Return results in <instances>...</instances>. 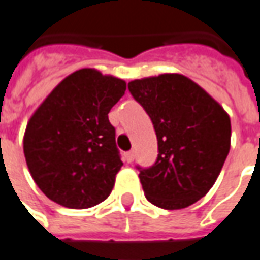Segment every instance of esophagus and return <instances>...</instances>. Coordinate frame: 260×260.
<instances>
[{"mask_svg": "<svg viewBox=\"0 0 260 260\" xmlns=\"http://www.w3.org/2000/svg\"><path fill=\"white\" fill-rule=\"evenodd\" d=\"M126 160L127 163H132L134 160V151H128V153H126Z\"/></svg>", "mask_w": 260, "mask_h": 260, "instance_id": "34e87169", "label": "esophagus"}]
</instances>
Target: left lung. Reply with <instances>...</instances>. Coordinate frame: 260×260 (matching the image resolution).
<instances>
[{
	"mask_svg": "<svg viewBox=\"0 0 260 260\" xmlns=\"http://www.w3.org/2000/svg\"><path fill=\"white\" fill-rule=\"evenodd\" d=\"M128 90L157 136L156 163L139 167L146 199L167 210L190 206L212 189L229 154V114L199 84L176 73L133 80Z\"/></svg>",
	"mask_w": 260,
	"mask_h": 260,
	"instance_id": "8db88e82",
	"label": "left lung"
}]
</instances>
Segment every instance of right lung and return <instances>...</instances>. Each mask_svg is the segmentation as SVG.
<instances>
[{
  "instance_id": "right-lung-1",
  "label": "right lung",
  "mask_w": 260,
  "mask_h": 260,
  "mask_svg": "<svg viewBox=\"0 0 260 260\" xmlns=\"http://www.w3.org/2000/svg\"><path fill=\"white\" fill-rule=\"evenodd\" d=\"M124 91V80L81 69L34 111L24 133V156L48 199L88 209L109 198L123 166L109 113Z\"/></svg>"
}]
</instances>
